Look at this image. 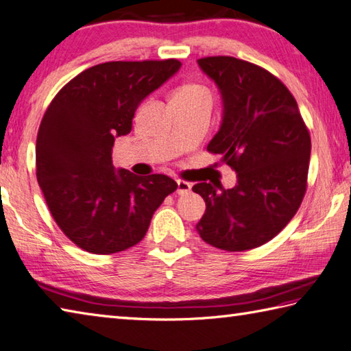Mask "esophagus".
<instances>
[{"instance_id":"esophagus-1","label":"esophagus","mask_w":351,"mask_h":351,"mask_svg":"<svg viewBox=\"0 0 351 351\" xmlns=\"http://www.w3.org/2000/svg\"><path fill=\"white\" fill-rule=\"evenodd\" d=\"M188 193H191V183L184 182V180H177V194L184 195Z\"/></svg>"}]
</instances>
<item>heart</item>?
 Returning a JSON list of instances; mask_svg holds the SVG:
<instances>
[{"label":"heart","mask_w":351,"mask_h":351,"mask_svg":"<svg viewBox=\"0 0 351 351\" xmlns=\"http://www.w3.org/2000/svg\"><path fill=\"white\" fill-rule=\"evenodd\" d=\"M174 99H200V97H209L208 90L198 84H184L178 87L174 95Z\"/></svg>","instance_id":"heart-1"}]
</instances>
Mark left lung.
<instances>
[{"label":"left lung","instance_id":"1","mask_svg":"<svg viewBox=\"0 0 351 351\" xmlns=\"http://www.w3.org/2000/svg\"><path fill=\"white\" fill-rule=\"evenodd\" d=\"M197 62L223 99L208 151L237 173L232 189L194 184L206 203L197 230L210 246L243 252L272 240L300 209L312 142L295 97L272 73L232 56Z\"/></svg>","mask_w":351,"mask_h":351}]
</instances>
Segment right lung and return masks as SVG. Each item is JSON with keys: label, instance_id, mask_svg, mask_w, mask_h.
<instances>
[{"label": "right lung", "instance_id": "add662e5", "mask_svg": "<svg viewBox=\"0 0 351 351\" xmlns=\"http://www.w3.org/2000/svg\"><path fill=\"white\" fill-rule=\"evenodd\" d=\"M180 61H113L79 73L53 97L36 137V178L59 229L87 252L134 246L177 183L163 174L116 171L114 138L128 134L138 105Z\"/></svg>", "mask_w": 351, "mask_h": 351}]
</instances>
